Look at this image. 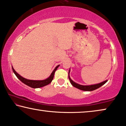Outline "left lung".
I'll use <instances>...</instances> for the list:
<instances>
[{"mask_svg": "<svg viewBox=\"0 0 126 126\" xmlns=\"http://www.w3.org/2000/svg\"><path fill=\"white\" fill-rule=\"evenodd\" d=\"M70 70H69V72H68V78L70 79V83H71V84L75 87L78 88L79 90H83V91H94V90L97 89L99 87H100L101 86H103L104 84L107 82V80H106L105 81H103L102 83H98V84H93V85H90V86H83V85H80L78 84V83L74 82L73 80H71V79L70 78V76H69V73H70Z\"/></svg>", "mask_w": 126, "mask_h": 126, "instance_id": "8db88e82", "label": "left lung"}]
</instances>
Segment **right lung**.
Instances as JSON below:
<instances>
[{
    "instance_id": "obj_1",
    "label": "right lung",
    "mask_w": 126,
    "mask_h": 126,
    "mask_svg": "<svg viewBox=\"0 0 126 126\" xmlns=\"http://www.w3.org/2000/svg\"><path fill=\"white\" fill-rule=\"evenodd\" d=\"M59 65H57V66L55 67V68L54 69V71L52 72V73H51L50 76H49L48 78L43 80H29V79H27L24 78H23L22 77H21L19 74H17L12 67V70H13V72H14V74H15V75L16 76V77L19 79V80L22 81V82L24 84L27 85L28 86L30 87L36 88L42 87L45 86L46 85H48V84H49V83H50L53 80V78H54V77L55 72L56 71V70H57V68L59 67Z\"/></svg>"
}]
</instances>
